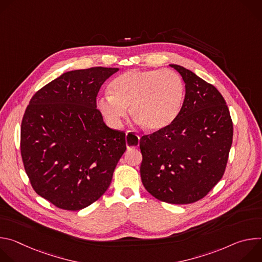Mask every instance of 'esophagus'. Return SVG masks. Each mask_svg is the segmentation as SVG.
Listing matches in <instances>:
<instances>
[{"label":"esophagus","instance_id":"esophagus-1","mask_svg":"<svg viewBox=\"0 0 262 262\" xmlns=\"http://www.w3.org/2000/svg\"><path fill=\"white\" fill-rule=\"evenodd\" d=\"M139 141H140V137L134 133H132L130 130H128L126 133V146L127 148H135L137 144V146L139 145Z\"/></svg>","mask_w":262,"mask_h":262}]
</instances>
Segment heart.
<instances>
[{"mask_svg": "<svg viewBox=\"0 0 262 262\" xmlns=\"http://www.w3.org/2000/svg\"><path fill=\"white\" fill-rule=\"evenodd\" d=\"M110 94L101 96L97 106L112 125L121 124L130 105V114L146 130L159 132L179 115L185 86L173 70L132 69L112 81Z\"/></svg>", "mask_w": 262, "mask_h": 262, "instance_id": "obj_1", "label": "heart"}]
</instances>
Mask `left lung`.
<instances>
[{
    "label": "left lung",
    "instance_id": "8db88e82",
    "mask_svg": "<svg viewBox=\"0 0 262 262\" xmlns=\"http://www.w3.org/2000/svg\"><path fill=\"white\" fill-rule=\"evenodd\" d=\"M170 66L185 84L184 100L169 126L140 139V173L145 189L157 199L189 204L205 197L223 177L233 124L214 86L180 65Z\"/></svg>",
    "mask_w": 262,
    "mask_h": 262
}]
</instances>
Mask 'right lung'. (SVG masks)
Wrapping results in <instances>:
<instances>
[{"label":"right lung","instance_id":"1","mask_svg":"<svg viewBox=\"0 0 262 262\" xmlns=\"http://www.w3.org/2000/svg\"><path fill=\"white\" fill-rule=\"evenodd\" d=\"M118 68L72 70L31 98L20 127V154L34 191L55 206L80 210L104 192L126 150L125 133L112 129L96 96Z\"/></svg>","mask_w":262,"mask_h":262}]
</instances>
